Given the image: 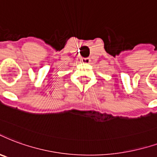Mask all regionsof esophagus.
Returning a JSON list of instances; mask_svg holds the SVG:
<instances>
[{
  "mask_svg": "<svg viewBox=\"0 0 157 157\" xmlns=\"http://www.w3.org/2000/svg\"><path fill=\"white\" fill-rule=\"evenodd\" d=\"M82 63H85V64H89L90 63V60L89 59V58H83L82 60Z\"/></svg>",
  "mask_w": 157,
  "mask_h": 157,
  "instance_id": "1",
  "label": "esophagus"
}]
</instances>
